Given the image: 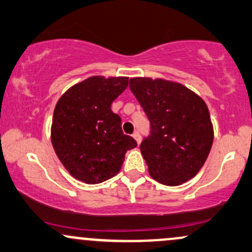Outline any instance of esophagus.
<instances>
[{
	"instance_id": "obj_1",
	"label": "esophagus",
	"mask_w": 252,
	"mask_h": 252,
	"mask_svg": "<svg viewBox=\"0 0 252 252\" xmlns=\"http://www.w3.org/2000/svg\"><path fill=\"white\" fill-rule=\"evenodd\" d=\"M132 137L135 138L136 142H137V144H140V143H141V135H140V132H138V131H135V132H134V135H132Z\"/></svg>"
}]
</instances>
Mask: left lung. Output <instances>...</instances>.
I'll use <instances>...</instances> for the list:
<instances>
[{
  "label": "left lung",
  "instance_id": "obj_1",
  "mask_svg": "<svg viewBox=\"0 0 252 252\" xmlns=\"http://www.w3.org/2000/svg\"><path fill=\"white\" fill-rule=\"evenodd\" d=\"M129 88L150 122L141 154L154 180L167 186L189 181L200 170L213 143L206 103L179 83L131 78Z\"/></svg>",
  "mask_w": 252,
  "mask_h": 252
}]
</instances>
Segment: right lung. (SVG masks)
I'll return each mask as SVG.
<instances>
[{
  "instance_id": "obj_1",
  "label": "right lung",
  "mask_w": 252,
  "mask_h": 252,
  "mask_svg": "<svg viewBox=\"0 0 252 252\" xmlns=\"http://www.w3.org/2000/svg\"><path fill=\"white\" fill-rule=\"evenodd\" d=\"M126 77H90L58 100L51 138L70 174L85 184H100L120 172L126 150L137 146L124 135L111 104L126 89Z\"/></svg>"
}]
</instances>
